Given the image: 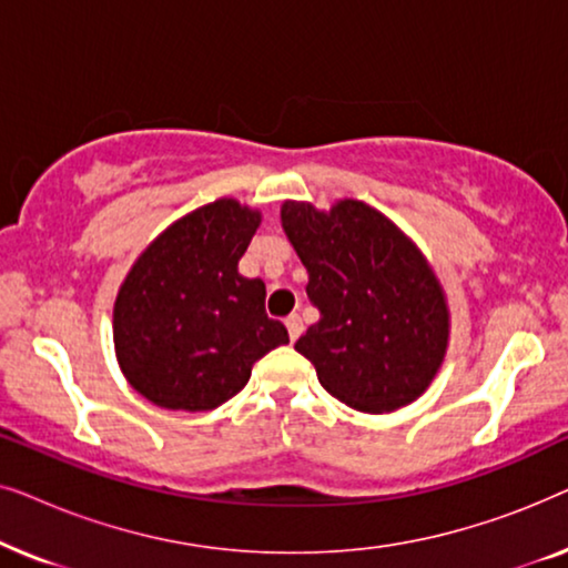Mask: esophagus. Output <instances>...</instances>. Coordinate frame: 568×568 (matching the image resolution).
I'll return each instance as SVG.
<instances>
[{
	"instance_id": "obj_1",
	"label": "esophagus",
	"mask_w": 568,
	"mask_h": 568,
	"mask_svg": "<svg viewBox=\"0 0 568 568\" xmlns=\"http://www.w3.org/2000/svg\"><path fill=\"white\" fill-rule=\"evenodd\" d=\"M302 328H305V325H302V317H300V315H290V317H286V331H290V338H292V341L300 338Z\"/></svg>"
}]
</instances>
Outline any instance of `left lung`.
<instances>
[{"instance_id":"left-lung-1","label":"left lung","mask_w":568,"mask_h":568,"mask_svg":"<svg viewBox=\"0 0 568 568\" xmlns=\"http://www.w3.org/2000/svg\"><path fill=\"white\" fill-rule=\"evenodd\" d=\"M286 237L321 313L294 348L333 398L367 414L416 400L445 359L449 317L439 282L406 235L362 201L328 214L286 201Z\"/></svg>"}]
</instances>
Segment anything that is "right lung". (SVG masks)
Instances as JSON below:
<instances>
[{
  "instance_id": "obj_1",
  "label": "right lung",
  "mask_w": 568,
  "mask_h": 568,
  "mask_svg": "<svg viewBox=\"0 0 568 568\" xmlns=\"http://www.w3.org/2000/svg\"><path fill=\"white\" fill-rule=\"evenodd\" d=\"M258 212L222 199L168 227L129 271L113 310L123 375L173 410H212L243 390L253 364L290 344L266 315V284L237 274Z\"/></svg>"
}]
</instances>
